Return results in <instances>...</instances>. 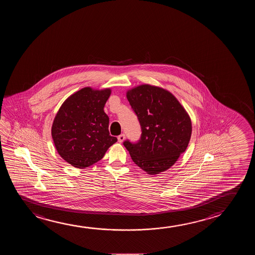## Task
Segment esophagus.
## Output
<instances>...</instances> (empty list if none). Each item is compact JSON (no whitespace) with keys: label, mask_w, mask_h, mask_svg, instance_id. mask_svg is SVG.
I'll return each instance as SVG.
<instances>
[{"label":"esophagus","mask_w":255,"mask_h":255,"mask_svg":"<svg viewBox=\"0 0 255 255\" xmlns=\"http://www.w3.org/2000/svg\"><path fill=\"white\" fill-rule=\"evenodd\" d=\"M125 138H126V135L125 134H121V135H119L118 137V142L119 143H122L125 140Z\"/></svg>","instance_id":"obj_1"}]
</instances>
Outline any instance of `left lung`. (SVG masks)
<instances>
[{"instance_id": "obj_1", "label": "left lung", "mask_w": 255, "mask_h": 255, "mask_svg": "<svg viewBox=\"0 0 255 255\" xmlns=\"http://www.w3.org/2000/svg\"><path fill=\"white\" fill-rule=\"evenodd\" d=\"M140 124V139L124 145L133 162L148 174L170 168L188 147L192 124L175 96L166 89L143 84L126 93Z\"/></svg>"}]
</instances>
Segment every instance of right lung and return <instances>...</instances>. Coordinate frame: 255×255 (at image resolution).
I'll list each match as a JSON object with an SVG mask.
<instances>
[{"mask_svg": "<svg viewBox=\"0 0 255 255\" xmlns=\"http://www.w3.org/2000/svg\"><path fill=\"white\" fill-rule=\"evenodd\" d=\"M111 89L83 88L59 108L52 126V137L60 157L77 168L89 167L104 158L118 138L109 131L110 119L104 105Z\"/></svg>", "mask_w": 255, "mask_h": 255, "instance_id": "obj_1", "label": "right lung"}]
</instances>
